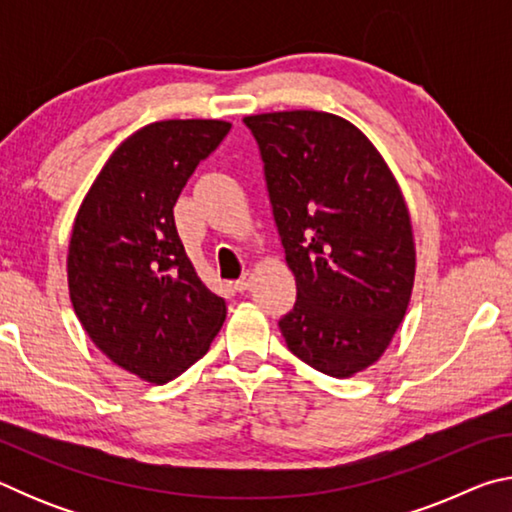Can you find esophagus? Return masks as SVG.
I'll list each match as a JSON object with an SVG mask.
<instances>
[{
	"instance_id": "34e87169",
	"label": "esophagus",
	"mask_w": 512,
	"mask_h": 512,
	"mask_svg": "<svg viewBox=\"0 0 512 512\" xmlns=\"http://www.w3.org/2000/svg\"><path fill=\"white\" fill-rule=\"evenodd\" d=\"M250 282H253V275H250L248 271L239 277V280L235 282V289L237 291H248V287H250Z\"/></svg>"
}]
</instances>
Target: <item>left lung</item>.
Here are the masks:
<instances>
[{
	"label": "left lung",
	"mask_w": 512,
	"mask_h": 512,
	"mask_svg": "<svg viewBox=\"0 0 512 512\" xmlns=\"http://www.w3.org/2000/svg\"><path fill=\"white\" fill-rule=\"evenodd\" d=\"M298 298L280 332L323 375L372 366L400 327L415 280L409 207L393 171L348 119L318 110L244 117Z\"/></svg>",
	"instance_id": "obj_1"
}]
</instances>
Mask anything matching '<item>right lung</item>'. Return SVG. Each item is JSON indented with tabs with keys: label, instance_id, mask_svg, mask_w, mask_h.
<instances>
[{
	"label": "right lung",
	"instance_id": "obj_1",
	"mask_svg": "<svg viewBox=\"0 0 512 512\" xmlns=\"http://www.w3.org/2000/svg\"><path fill=\"white\" fill-rule=\"evenodd\" d=\"M230 126L167 119L140 128L103 164L76 214L67 253L76 316L112 363L151 384L194 366L225 320V300L189 262L173 205Z\"/></svg>",
	"mask_w": 512,
	"mask_h": 512
}]
</instances>
